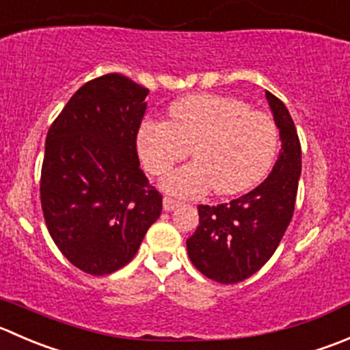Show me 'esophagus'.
Wrapping results in <instances>:
<instances>
[{
	"label": "esophagus",
	"instance_id": "obj_1",
	"mask_svg": "<svg viewBox=\"0 0 350 350\" xmlns=\"http://www.w3.org/2000/svg\"><path fill=\"white\" fill-rule=\"evenodd\" d=\"M162 205H164V210H165V212H171V210H174L176 206L179 205V202H178V200L169 198V196H165V198L162 200Z\"/></svg>",
	"mask_w": 350,
	"mask_h": 350
}]
</instances>
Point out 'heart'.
Instances as JSON below:
<instances>
[{
    "mask_svg": "<svg viewBox=\"0 0 350 350\" xmlns=\"http://www.w3.org/2000/svg\"><path fill=\"white\" fill-rule=\"evenodd\" d=\"M279 130L272 118L246 103L219 94H195L174 100L167 123L145 120L137 148L152 176L167 174L188 157L195 162L171 172L162 186L172 195H236L256 185L272 165Z\"/></svg>",
    "mask_w": 350,
    "mask_h": 350,
    "instance_id": "b5f03b06",
    "label": "heart"
}]
</instances>
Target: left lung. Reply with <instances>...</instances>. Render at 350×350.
I'll use <instances>...</instances> for the list:
<instances>
[{"label":"left lung","mask_w":350,"mask_h":350,"mask_svg":"<svg viewBox=\"0 0 350 350\" xmlns=\"http://www.w3.org/2000/svg\"><path fill=\"white\" fill-rule=\"evenodd\" d=\"M282 150L269 178L239 198L198 205L200 226L186 239L189 260L205 277L236 284L256 273L275 253L291 224L301 176V144L282 100L267 92Z\"/></svg>","instance_id":"1"}]
</instances>
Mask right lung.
<instances>
[{
	"label": "right lung",
	"mask_w": 350,
	"mask_h": 350,
	"mask_svg": "<svg viewBox=\"0 0 350 350\" xmlns=\"http://www.w3.org/2000/svg\"><path fill=\"white\" fill-rule=\"evenodd\" d=\"M147 96L124 75H103L81 85L47 131L44 220L64 258L90 275L130 263L162 212L137 152Z\"/></svg>",
	"instance_id": "obj_1"
}]
</instances>
